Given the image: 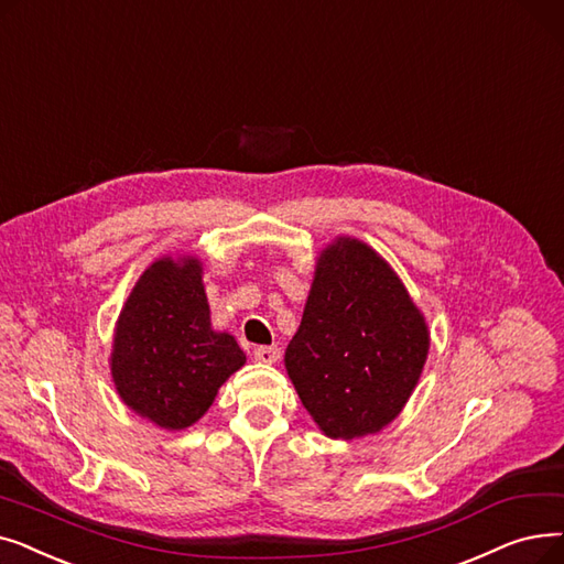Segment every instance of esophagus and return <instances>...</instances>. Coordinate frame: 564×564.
<instances>
[{"instance_id":"esophagus-1","label":"esophagus","mask_w":564,"mask_h":564,"mask_svg":"<svg viewBox=\"0 0 564 564\" xmlns=\"http://www.w3.org/2000/svg\"><path fill=\"white\" fill-rule=\"evenodd\" d=\"M252 356H254V360H259V362L273 365V362H278L280 351H278V346H257L254 351H252Z\"/></svg>"}]
</instances>
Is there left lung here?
I'll list each match as a JSON object with an SVG mask.
<instances>
[{"mask_svg": "<svg viewBox=\"0 0 564 564\" xmlns=\"http://www.w3.org/2000/svg\"><path fill=\"white\" fill-rule=\"evenodd\" d=\"M429 333L392 268L356 238L318 257L299 333L284 365L321 432L360 438L390 424L409 401Z\"/></svg>", "mask_w": 564, "mask_h": 564, "instance_id": "obj_1", "label": "left lung"}]
</instances>
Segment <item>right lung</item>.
Instances as JSON below:
<instances>
[{
  "label": "right lung",
  "instance_id": "1",
  "mask_svg": "<svg viewBox=\"0 0 564 564\" xmlns=\"http://www.w3.org/2000/svg\"><path fill=\"white\" fill-rule=\"evenodd\" d=\"M246 354L210 330L197 259L151 263L121 310L112 379L123 404L163 429L197 422Z\"/></svg>",
  "mask_w": 564,
  "mask_h": 564
}]
</instances>
